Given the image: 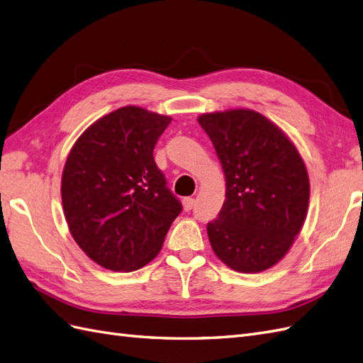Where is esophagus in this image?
Here are the masks:
<instances>
[{
  "mask_svg": "<svg viewBox=\"0 0 363 363\" xmlns=\"http://www.w3.org/2000/svg\"><path fill=\"white\" fill-rule=\"evenodd\" d=\"M182 206L185 211H190L194 207V199L193 198H184L182 199Z\"/></svg>",
  "mask_w": 363,
  "mask_h": 363,
  "instance_id": "1",
  "label": "esophagus"
}]
</instances>
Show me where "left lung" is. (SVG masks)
<instances>
[{
  "label": "left lung",
  "instance_id": "obj_1",
  "mask_svg": "<svg viewBox=\"0 0 363 363\" xmlns=\"http://www.w3.org/2000/svg\"><path fill=\"white\" fill-rule=\"evenodd\" d=\"M225 174V201L207 224L213 252L231 270L276 265L306 218L310 179L294 144L270 119L248 108L203 113Z\"/></svg>",
  "mask_w": 363,
  "mask_h": 363
}]
</instances>
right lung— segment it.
Masks as SVG:
<instances>
[{"instance_id":"right-lung-1","label":"right lung","mask_w":363,"mask_h":363,"mask_svg":"<svg viewBox=\"0 0 363 363\" xmlns=\"http://www.w3.org/2000/svg\"><path fill=\"white\" fill-rule=\"evenodd\" d=\"M172 118L125 106L95 121L62 170L64 216L75 242L111 272H135L161 252L182 210L153 148Z\"/></svg>"}]
</instances>
